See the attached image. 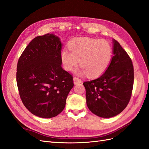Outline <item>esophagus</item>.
Wrapping results in <instances>:
<instances>
[{
    "mask_svg": "<svg viewBox=\"0 0 149 149\" xmlns=\"http://www.w3.org/2000/svg\"><path fill=\"white\" fill-rule=\"evenodd\" d=\"M73 81H74V84H79V83H81V79H79V78H76V77H74Z\"/></svg>",
    "mask_w": 149,
    "mask_h": 149,
    "instance_id": "1",
    "label": "esophagus"
}]
</instances>
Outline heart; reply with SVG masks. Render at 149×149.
Returning a JSON list of instances; mask_svg holds the SVG:
<instances>
[{
    "instance_id": "heart-1",
    "label": "heart",
    "mask_w": 149,
    "mask_h": 149,
    "mask_svg": "<svg viewBox=\"0 0 149 149\" xmlns=\"http://www.w3.org/2000/svg\"><path fill=\"white\" fill-rule=\"evenodd\" d=\"M68 48L70 52L66 49L61 52V62L66 71L73 70L79 61L81 67L79 73L96 77L104 73L111 63L112 48L106 40L76 38L69 42Z\"/></svg>"
}]
</instances>
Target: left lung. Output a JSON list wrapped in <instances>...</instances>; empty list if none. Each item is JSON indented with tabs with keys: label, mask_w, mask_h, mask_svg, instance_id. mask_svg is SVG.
Returning a JSON list of instances; mask_svg holds the SVG:
<instances>
[{
	"label": "left lung",
	"mask_w": 149,
	"mask_h": 149,
	"mask_svg": "<svg viewBox=\"0 0 149 149\" xmlns=\"http://www.w3.org/2000/svg\"><path fill=\"white\" fill-rule=\"evenodd\" d=\"M109 66L98 78L83 83L89 109L103 118L120 114L127 106L134 84V67L130 58L116 40Z\"/></svg>",
	"instance_id": "obj_1"
}]
</instances>
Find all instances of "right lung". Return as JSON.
Instances as JSON below:
<instances>
[{"label":"right lung","mask_w":149,"mask_h":149,"mask_svg":"<svg viewBox=\"0 0 149 149\" xmlns=\"http://www.w3.org/2000/svg\"><path fill=\"white\" fill-rule=\"evenodd\" d=\"M60 38L48 33L33 38L21 55L17 83L22 102L31 114L52 118L64 109L73 76L61 68Z\"/></svg>","instance_id":"obj_1"}]
</instances>
